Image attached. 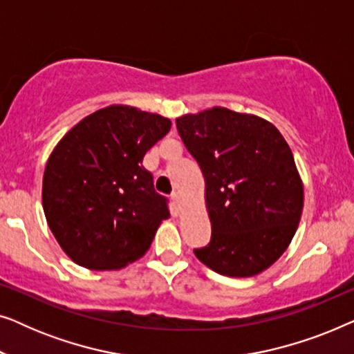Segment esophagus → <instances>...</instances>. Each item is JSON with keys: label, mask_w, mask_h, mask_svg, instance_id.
<instances>
[{"label": "esophagus", "mask_w": 354, "mask_h": 354, "mask_svg": "<svg viewBox=\"0 0 354 354\" xmlns=\"http://www.w3.org/2000/svg\"><path fill=\"white\" fill-rule=\"evenodd\" d=\"M172 200H174V203H176V206L180 207V203H182V195H180V193H178V192L174 193Z\"/></svg>", "instance_id": "34e87169"}]
</instances>
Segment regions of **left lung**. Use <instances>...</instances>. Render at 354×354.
I'll return each mask as SVG.
<instances>
[{"instance_id":"left-lung-1","label":"left lung","mask_w":354,"mask_h":354,"mask_svg":"<svg viewBox=\"0 0 354 354\" xmlns=\"http://www.w3.org/2000/svg\"><path fill=\"white\" fill-rule=\"evenodd\" d=\"M178 135L205 177L211 241L195 250L227 277H253L292 243L303 212V180L274 124L214 106L176 119Z\"/></svg>"}]
</instances>
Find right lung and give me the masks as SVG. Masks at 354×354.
Here are the masks:
<instances>
[{"mask_svg": "<svg viewBox=\"0 0 354 354\" xmlns=\"http://www.w3.org/2000/svg\"><path fill=\"white\" fill-rule=\"evenodd\" d=\"M171 125L161 114L111 104L57 142L43 174L41 203L53 235L75 264L119 270L151 246L171 214L142 162Z\"/></svg>", "mask_w": 354, "mask_h": 354, "instance_id": "1", "label": "right lung"}]
</instances>
